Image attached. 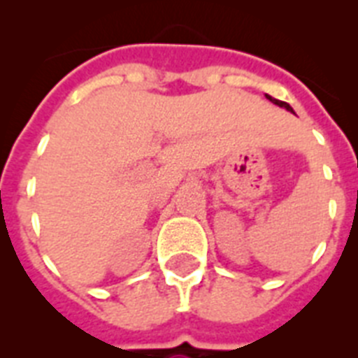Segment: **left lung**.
I'll use <instances>...</instances> for the list:
<instances>
[{
  "label": "left lung",
  "instance_id": "8db88e82",
  "mask_svg": "<svg viewBox=\"0 0 358 358\" xmlns=\"http://www.w3.org/2000/svg\"><path fill=\"white\" fill-rule=\"evenodd\" d=\"M266 98H267V100H269V102H273V103H275V106H278V108H286V109H288V111H292V113H294V109L289 108V103H286V102H280V100H275V98L267 96V94H266Z\"/></svg>",
  "mask_w": 358,
  "mask_h": 358
}]
</instances>
